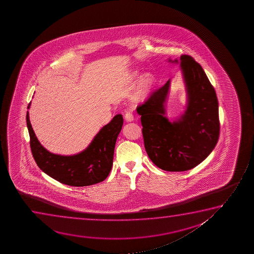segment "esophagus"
<instances>
[{"instance_id": "esophagus-1", "label": "esophagus", "mask_w": 254, "mask_h": 254, "mask_svg": "<svg viewBox=\"0 0 254 254\" xmlns=\"http://www.w3.org/2000/svg\"><path fill=\"white\" fill-rule=\"evenodd\" d=\"M125 119L127 122H132L133 121V114L131 110H127L126 112Z\"/></svg>"}]
</instances>
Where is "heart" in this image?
Wrapping results in <instances>:
<instances>
[{"mask_svg": "<svg viewBox=\"0 0 254 254\" xmlns=\"http://www.w3.org/2000/svg\"><path fill=\"white\" fill-rule=\"evenodd\" d=\"M151 78L149 76H146L142 80V82H141V90H142L143 93H146L147 89L149 88L150 84H151Z\"/></svg>", "mask_w": 254, "mask_h": 254, "instance_id": "heart-1", "label": "heart"}]
</instances>
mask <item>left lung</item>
I'll return each mask as SVG.
<instances>
[{
	"instance_id": "1",
	"label": "left lung",
	"mask_w": 254,
	"mask_h": 254,
	"mask_svg": "<svg viewBox=\"0 0 254 254\" xmlns=\"http://www.w3.org/2000/svg\"><path fill=\"white\" fill-rule=\"evenodd\" d=\"M181 61L188 96L184 115L173 122L165 116L164 103L170 80L137 107L146 153L155 166L168 172H183L198 166L212 153L219 136L214 88L192 57L183 55Z\"/></svg>"
}]
</instances>
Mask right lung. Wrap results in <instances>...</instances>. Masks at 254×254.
I'll list each match as a JSON object with an SVG mask.
<instances>
[{
	"mask_svg": "<svg viewBox=\"0 0 254 254\" xmlns=\"http://www.w3.org/2000/svg\"><path fill=\"white\" fill-rule=\"evenodd\" d=\"M30 103L28 104V109ZM27 126L32 154L41 170L63 184L87 187L107 179L111 171L115 143L123 125L122 115H115L94 137L86 150L72 156L49 153L39 142L32 128L28 111Z\"/></svg>",
	"mask_w": 254,
	"mask_h": 254,
	"instance_id": "right-lung-1",
	"label": "right lung"
}]
</instances>
